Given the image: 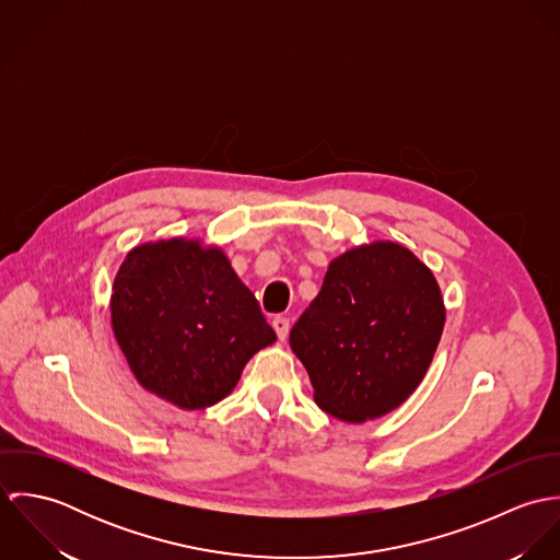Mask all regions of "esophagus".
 <instances>
[{
	"label": "esophagus",
	"instance_id": "esophagus-1",
	"mask_svg": "<svg viewBox=\"0 0 560 560\" xmlns=\"http://www.w3.org/2000/svg\"><path fill=\"white\" fill-rule=\"evenodd\" d=\"M271 325H273V329H276L278 338H280V340H284V338H287V334H289V319H287V317H273Z\"/></svg>",
	"mask_w": 560,
	"mask_h": 560
}]
</instances>
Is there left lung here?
Masks as SVG:
<instances>
[{
  "mask_svg": "<svg viewBox=\"0 0 560 560\" xmlns=\"http://www.w3.org/2000/svg\"><path fill=\"white\" fill-rule=\"evenodd\" d=\"M433 273L399 243L377 241L329 262L319 295L291 329L323 411L364 422L422 382L444 329Z\"/></svg>",
  "mask_w": 560,
  "mask_h": 560,
  "instance_id": "left-lung-1",
  "label": "left lung"
}]
</instances>
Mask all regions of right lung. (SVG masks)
Segmentation results:
<instances>
[{"mask_svg": "<svg viewBox=\"0 0 560 560\" xmlns=\"http://www.w3.org/2000/svg\"><path fill=\"white\" fill-rule=\"evenodd\" d=\"M112 327L136 380L183 409L231 395L245 362L276 340L229 258L185 240L127 254L114 280Z\"/></svg>", "mask_w": 560, "mask_h": 560, "instance_id": "right-lung-1", "label": "right lung"}]
</instances>
